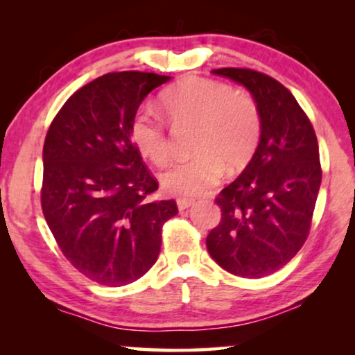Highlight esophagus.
Masks as SVG:
<instances>
[{"label":"esophagus","mask_w":355,"mask_h":355,"mask_svg":"<svg viewBox=\"0 0 355 355\" xmlns=\"http://www.w3.org/2000/svg\"><path fill=\"white\" fill-rule=\"evenodd\" d=\"M176 203H178V208H179V210H186V208H189V207H191L192 205V203H193V200H192V198H178V200H176Z\"/></svg>","instance_id":"obj_1"}]
</instances>
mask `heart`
I'll list each match as a JSON object with an SVG mask.
<instances>
[{
  "label": "heart",
  "instance_id": "b5f03b06",
  "mask_svg": "<svg viewBox=\"0 0 355 355\" xmlns=\"http://www.w3.org/2000/svg\"><path fill=\"white\" fill-rule=\"evenodd\" d=\"M174 125L197 128L187 162L174 164L162 176V186L174 196H202L227 171H239L254 157L261 137L260 110L252 96L231 85L203 77H189L162 96ZM130 137L139 152L157 166L171 155L163 119L150 106L135 113Z\"/></svg>",
  "mask_w": 355,
  "mask_h": 355
}]
</instances>
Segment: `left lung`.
Returning a JSON list of instances; mask_svg holds the SVG:
<instances>
[{"mask_svg": "<svg viewBox=\"0 0 355 355\" xmlns=\"http://www.w3.org/2000/svg\"><path fill=\"white\" fill-rule=\"evenodd\" d=\"M213 74L250 92L261 137L244 171L216 197L221 221L207 249L223 270L261 278L283 268L309 236L322 184L317 135L294 95L273 77L239 67Z\"/></svg>", "mask_w": 355, "mask_h": 355, "instance_id": "8db88e82", "label": "left lung"}]
</instances>
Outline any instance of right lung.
Masks as SVG:
<instances>
[{
  "label": "right lung",
  "mask_w": 355,
  "mask_h": 355,
  "mask_svg": "<svg viewBox=\"0 0 355 355\" xmlns=\"http://www.w3.org/2000/svg\"><path fill=\"white\" fill-rule=\"evenodd\" d=\"M169 76L110 72L69 96L43 145L42 210L67 260L103 286L134 283L162 249L174 200H152L158 182L130 137L140 103Z\"/></svg>",
  "instance_id": "1"
}]
</instances>
